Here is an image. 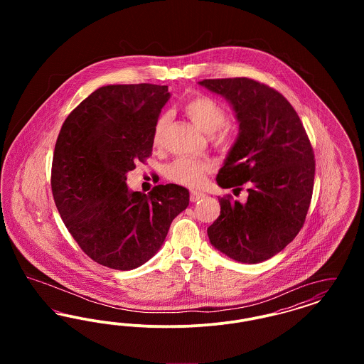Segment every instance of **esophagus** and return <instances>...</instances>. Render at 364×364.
Here are the masks:
<instances>
[{"mask_svg": "<svg viewBox=\"0 0 364 364\" xmlns=\"http://www.w3.org/2000/svg\"><path fill=\"white\" fill-rule=\"evenodd\" d=\"M206 195L203 192H198V191H191L190 199L191 202H198L200 199H203Z\"/></svg>", "mask_w": 364, "mask_h": 364, "instance_id": "1", "label": "esophagus"}]
</instances>
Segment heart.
<instances>
[{
  "instance_id": "b5f03b06",
  "label": "heart",
  "mask_w": 364,
  "mask_h": 364,
  "mask_svg": "<svg viewBox=\"0 0 364 364\" xmlns=\"http://www.w3.org/2000/svg\"><path fill=\"white\" fill-rule=\"evenodd\" d=\"M183 112L196 127L210 135V139L215 146H229L230 132L225 127L228 110L221 102L205 94H196L184 104ZM168 129L169 116L162 114L158 117L151 134V143L156 149H161L165 144ZM210 172L211 164L208 161L178 156L165 168V177L176 184L198 188L205 183L206 176Z\"/></svg>"
}]
</instances>
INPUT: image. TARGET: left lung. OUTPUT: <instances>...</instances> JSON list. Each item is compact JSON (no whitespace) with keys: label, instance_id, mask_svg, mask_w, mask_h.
<instances>
[{"label":"left lung","instance_id":"left-lung-1","mask_svg":"<svg viewBox=\"0 0 364 364\" xmlns=\"http://www.w3.org/2000/svg\"><path fill=\"white\" fill-rule=\"evenodd\" d=\"M232 104L240 134L217 176L223 188L242 191L247 202L218 198L220 217L210 242L229 258L259 263L274 257L304 225L315 176L314 150L294 106L273 87L248 77L199 82Z\"/></svg>","mask_w":364,"mask_h":364}]
</instances>
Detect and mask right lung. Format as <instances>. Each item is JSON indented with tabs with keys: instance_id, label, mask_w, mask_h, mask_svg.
<instances>
[{
	"instance_id": "1",
	"label": "right lung",
	"mask_w": 364,
	"mask_h": 364,
	"mask_svg": "<svg viewBox=\"0 0 364 364\" xmlns=\"http://www.w3.org/2000/svg\"><path fill=\"white\" fill-rule=\"evenodd\" d=\"M171 94L150 83L100 87L61 127L52 162L53 198L75 242L91 259L132 270L161 248L190 203L188 190H128L127 172L151 156V134Z\"/></svg>"
}]
</instances>
